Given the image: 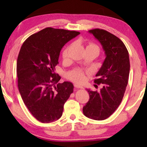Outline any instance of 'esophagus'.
Returning a JSON list of instances; mask_svg holds the SVG:
<instances>
[{
  "mask_svg": "<svg viewBox=\"0 0 147 147\" xmlns=\"http://www.w3.org/2000/svg\"><path fill=\"white\" fill-rule=\"evenodd\" d=\"M74 87H75V88H83L82 86H81V85H78V84H77V83L74 84Z\"/></svg>",
  "mask_w": 147,
  "mask_h": 147,
  "instance_id": "obj_1",
  "label": "esophagus"
}]
</instances>
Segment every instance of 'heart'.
<instances>
[{"label": "heart", "instance_id": "b5f03b06", "mask_svg": "<svg viewBox=\"0 0 147 147\" xmlns=\"http://www.w3.org/2000/svg\"><path fill=\"white\" fill-rule=\"evenodd\" d=\"M72 47H73V45L71 44L67 46V47L64 50L63 52H62V57L64 59L69 57ZM96 49L99 51L98 47L93 43H88V45H87L86 47V49ZM67 78L71 80H73L76 83H83L85 80V74L82 69H75L68 72L67 73Z\"/></svg>", "mask_w": 147, "mask_h": 147}]
</instances>
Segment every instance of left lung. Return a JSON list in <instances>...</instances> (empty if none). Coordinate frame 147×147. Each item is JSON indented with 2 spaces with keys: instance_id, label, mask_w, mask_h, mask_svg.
<instances>
[{
  "instance_id": "obj_1",
  "label": "left lung",
  "mask_w": 147,
  "mask_h": 147,
  "mask_svg": "<svg viewBox=\"0 0 147 147\" xmlns=\"http://www.w3.org/2000/svg\"><path fill=\"white\" fill-rule=\"evenodd\" d=\"M89 33L101 43L106 57L94 80L102 88L100 91L87 90L90 99L83 112L87 117L101 121L111 116L123 100L129 74V54L124 43L107 31L95 28Z\"/></svg>"
}]
</instances>
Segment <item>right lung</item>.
Returning <instances> with one entry per match:
<instances>
[{
    "instance_id": "right-lung-1",
    "label": "right lung",
    "mask_w": 147,
    "mask_h": 147,
    "mask_svg": "<svg viewBox=\"0 0 147 147\" xmlns=\"http://www.w3.org/2000/svg\"><path fill=\"white\" fill-rule=\"evenodd\" d=\"M79 34L49 27L30 36L21 46L16 67L18 89L31 114L41 123L59 119L73 92V84L59 83L61 76L54 71L62 47Z\"/></svg>"
}]
</instances>
